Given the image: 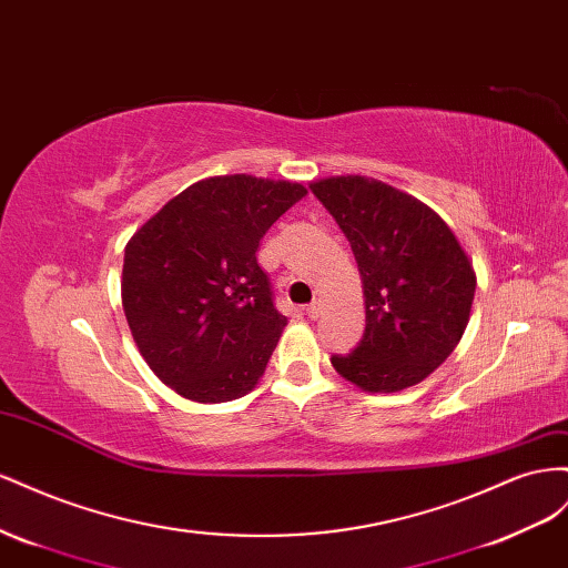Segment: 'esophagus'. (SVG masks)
Instances as JSON below:
<instances>
[{"label": "esophagus", "instance_id": "1", "mask_svg": "<svg viewBox=\"0 0 568 568\" xmlns=\"http://www.w3.org/2000/svg\"><path fill=\"white\" fill-rule=\"evenodd\" d=\"M321 312H323V302L321 300H316V302H312L310 306H306V316H310V318H318Z\"/></svg>", "mask_w": 568, "mask_h": 568}]
</instances>
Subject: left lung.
Wrapping results in <instances>:
<instances>
[{"label":"left lung","instance_id":"obj_1","mask_svg":"<svg viewBox=\"0 0 568 568\" xmlns=\"http://www.w3.org/2000/svg\"><path fill=\"white\" fill-rule=\"evenodd\" d=\"M312 192L349 240L364 283L366 328L333 368L364 393H399L455 352L476 293L471 256L414 194L366 175H331Z\"/></svg>","mask_w":568,"mask_h":568}]
</instances>
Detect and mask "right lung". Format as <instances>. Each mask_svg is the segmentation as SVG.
I'll list each match as a JSON object with an SVG mask.
<instances>
[{"instance_id":"add662e5","label":"right lung","mask_w":568,"mask_h":568,"mask_svg":"<svg viewBox=\"0 0 568 568\" xmlns=\"http://www.w3.org/2000/svg\"><path fill=\"white\" fill-rule=\"evenodd\" d=\"M306 194L247 173L192 183L128 240L121 300L142 359L202 404L247 395L287 326L258 242Z\"/></svg>"}]
</instances>
